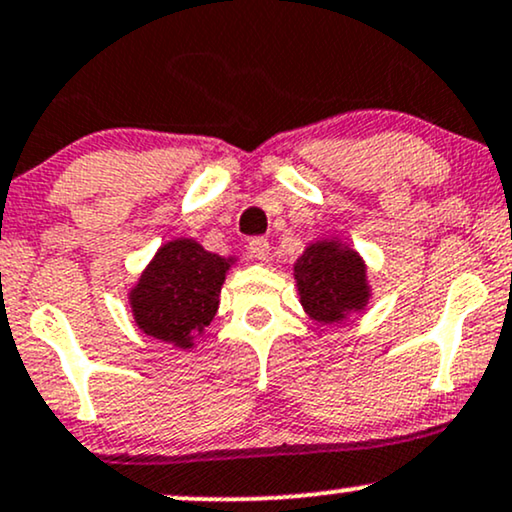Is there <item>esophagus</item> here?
<instances>
[{
    "label": "esophagus",
    "mask_w": 512,
    "mask_h": 512,
    "mask_svg": "<svg viewBox=\"0 0 512 512\" xmlns=\"http://www.w3.org/2000/svg\"><path fill=\"white\" fill-rule=\"evenodd\" d=\"M248 252L255 260L264 262L269 257V240L267 238H252L248 243Z\"/></svg>",
    "instance_id": "1"
}]
</instances>
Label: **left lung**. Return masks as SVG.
I'll use <instances>...</instances> for the list:
<instances>
[{"instance_id":"8db88e82","label":"left lung","mask_w":512,"mask_h":512,"mask_svg":"<svg viewBox=\"0 0 512 512\" xmlns=\"http://www.w3.org/2000/svg\"><path fill=\"white\" fill-rule=\"evenodd\" d=\"M300 305L319 324H341L369 303L367 267L341 240H317L293 264Z\"/></svg>"}]
</instances>
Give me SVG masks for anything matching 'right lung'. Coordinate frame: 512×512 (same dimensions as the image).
Listing matches in <instances>:
<instances>
[{
  "mask_svg": "<svg viewBox=\"0 0 512 512\" xmlns=\"http://www.w3.org/2000/svg\"><path fill=\"white\" fill-rule=\"evenodd\" d=\"M233 257L207 252L193 238L164 243L128 293L143 334L176 348H193L219 310V293Z\"/></svg>",
  "mask_w": 512,
  "mask_h": 512,
  "instance_id": "right-lung-1",
  "label": "right lung"
}]
</instances>
